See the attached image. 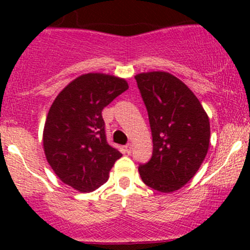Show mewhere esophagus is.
I'll return each mask as SVG.
<instances>
[{
  "label": "esophagus",
  "mask_w": 250,
  "mask_h": 250,
  "mask_svg": "<svg viewBox=\"0 0 250 250\" xmlns=\"http://www.w3.org/2000/svg\"><path fill=\"white\" fill-rule=\"evenodd\" d=\"M125 152L128 153V155H130V152H132V144H127V145L125 146Z\"/></svg>",
  "instance_id": "obj_1"
}]
</instances>
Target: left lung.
Wrapping results in <instances>:
<instances>
[{
  "mask_svg": "<svg viewBox=\"0 0 250 250\" xmlns=\"http://www.w3.org/2000/svg\"><path fill=\"white\" fill-rule=\"evenodd\" d=\"M148 113L153 151L139 166L141 180L160 192L183 188L206 158L210 125L200 100L179 78L163 71L135 76Z\"/></svg>",
  "mask_w": 250,
  "mask_h": 250,
  "instance_id": "1",
  "label": "left lung"
}]
</instances>
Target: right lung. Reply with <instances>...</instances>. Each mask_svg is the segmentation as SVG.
I'll list each match as a JSON object with an SVG mask.
<instances>
[{"instance_id": "right-lung-1", "label": "right lung", "mask_w": 250, "mask_h": 250, "mask_svg": "<svg viewBox=\"0 0 250 250\" xmlns=\"http://www.w3.org/2000/svg\"><path fill=\"white\" fill-rule=\"evenodd\" d=\"M128 89L127 81L105 74H85L58 94L43 129L46 158L60 180L80 192L106 183L122 156L107 144L102 111Z\"/></svg>"}]
</instances>
